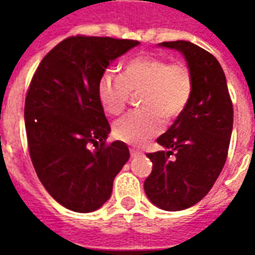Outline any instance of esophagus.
<instances>
[{
	"label": "esophagus",
	"instance_id": "1",
	"mask_svg": "<svg viewBox=\"0 0 255 255\" xmlns=\"http://www.w3.org/2000/svg\"><path fill=\"white\" fill-rule=\"evenodd\" d=\"M129 150H130V156H131V157H137V156L142 155V152L138 149H135V148H130Z\"/></svg>",
	"mask_w": 255,
	"mask_h": 255
}]
</instances>
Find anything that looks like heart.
Instances as JSON below:
<instances>
[{
	"label": "heart",
	"mask_w": 255,
	"mask_h": 255,
	"mask_svg": "<svg viewBox=\"0 0 255 255\" xmlns=\"http://www.w3.org/2000/svg\"><path fill=\"white\" fill-rule=\"evenodd\" d=\"M194 89L191 69L182 61L141 55L130 59L122 74L106 72L99 80L98 95L109 114H121L138 94L142 110L130 111L114 124V135L128 144L141 145L161 130L163 120H176L189 105Z\"/></svg>",
	"instance_id": "1"
}]
</instances>
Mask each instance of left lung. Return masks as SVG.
Segmentation results:
<instances>
[{
  "mask_svg": "<svg viewBox=\"0 0 255 255\" xmlns=\"http://www.w3.org/2000/svg\"><path fill=\"white\" fill-rule=\"evenodd\" d=\"M161 46L185 55L194 89L185 111L156 140L164 149L146 155L152 172L144 190L160 209L182 211L201 201L220 175L231 140L234 107L226 74L211 53L186 40Z\"/></svg>",
  "mask_w": 255,
  "mask_h": 255,
  "instance_id": "1",
  "label": "left lung"
}]
</instances>
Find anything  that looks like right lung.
Segmentation results:
<instances>
[{"label": "right lung", "instance_id": "obj_1", "mask_svg": "<svg viewBox=\"0 0 255 255\" xmlns=\"http://www.w3.org/2000/svg\"><path fill=\"white\" fill-rule=\"evenodd\" d=\"M137 44L131 39L69 36L33 73L24 106L29 156L44 189L70 211L99 209L129 160L125 142L106 144L111 128L98 84L110 62Z\"/></svg>", "mask_w": 255, "mask_h": 255}]
</instances>
